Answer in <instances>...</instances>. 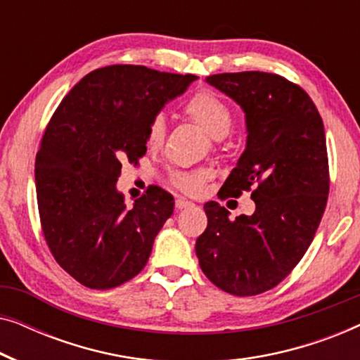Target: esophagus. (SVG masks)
<instances>
[{"instance_id": "esophagus-1", "label": "esophagus", "mask_w": 360, "mask_h": 360, "mask_svg": "<svg viewBox=\"0 0 360 360\" xmlns=\"http://www.w3.org/2000/svg\"><path fill=\"white\" fill-rule=\"evenodd\" d=\"M193 203H191V201H186V200H184V198H176V201H175V208L176 210H184V208H188V206H191Z\"/></svg>"}]
</instances>
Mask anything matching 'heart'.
Listing matches in <instances>:
<instances>
[{"label": "heart", "instance_id": "heart-1", "mask_svg": "<svg viewBox=\"0 0 360 360\" xmlns=\"http://www.w3.org/2000/svg\"><path fill=\"white\" fill-rule=\"evenodd\" d=\"M185 115L200 124L214 139L228 136L234 122V112L223 98L216 93L201 90L191 95L184 105ZM167 136V122L162 115L152 117L147 126V146L150 149H159L164 144ZM211 176V172L206 169L198 170H176L170 175L172 184L185 193H196Z\"/></svg>", "mask_w": 360, "mask_h": 360}]
</instances>
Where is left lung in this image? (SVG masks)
Returning <instances> with one entry per match:
<instances>
[{"label":"left lung","mask_w":360,"mask_h":360,"mask_svg":"<svg viewBox=\"0 0 360 360\" xmlns=\"http://www.w3.org/2000/svg\"><path fill=\"white\" fill-rule=\"evenodd\" d=\"M206 82L245 112L248 146L221 191L223 198L250 191L255 211L231 221L224 206L208 201L195 250L211 283L254 297L288 277L321 223L329 193L324 126L308 93L277 73H218Z\"/></svg>","instance_id":"8db88e82"}]
</instances>
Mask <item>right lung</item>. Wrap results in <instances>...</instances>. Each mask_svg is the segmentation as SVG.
<instances>
[{
	"label": "right lung",
	"instance_id": "right-lung-1",
	"mask_svg": "<svg viewBox=\"0 0 360 360\" xmlns=\"http://www.w3.org/2000/svg\"><path fill=\"white\" fill-rule=\"evenodd\" d=\"M195 75L144 65H108L83 77L60 101L36 155L41 228L57 264L88 288L120 287L149 260L174 213L160 186L127 206L116 181L147 150V126Z\"/></svg>",
	"mask_w": 360,
	"mask_h": 360
}]
</instances>
